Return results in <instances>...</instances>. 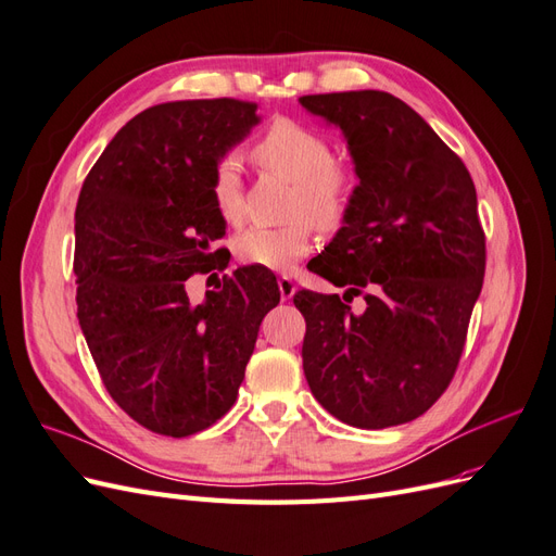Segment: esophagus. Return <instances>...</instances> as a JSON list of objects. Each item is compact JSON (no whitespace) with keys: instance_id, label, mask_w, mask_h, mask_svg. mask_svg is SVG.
<instances>
[{"instance_id":"34e87169","label":"esophagus","mask_w":556,"mask_h":556,"mask_svg":"<svg viewBox=\"0 0 556 556\" xmlns=\"http://www.w3.org/2000/svg\"><path fill=\"white\" fill-rule=\"evenodd\" d=\"M278 290H280L282 301H290L296 292V282L292 280V276H280L278 278Z\"/></svg>"}]
</instances>
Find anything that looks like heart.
<instances>
[{"mask_svg":"<svg viewBox=\"0 0 556 556\" xmlns=\"http://www.w3.org/2000/svg\"><path fill=\"white\" fill-rule=\"evenodd\" d=\"M257 164L268 174L292 182L280 227H250L233 239L237 257L245 264L290 271L308 255L313 227L319 231H339L355 204L359 174L348 160L333 157V146L319 129L278 117L264 129L252 148ZM211 199L217 215L227 225L243 220V180L237 157H223L211 176Z\"/></svg>","mask_w":556,"mask_h":556,"instance_id":"obj_1","label":"heart"}]
</instances>
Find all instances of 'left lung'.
Instances as JSON below:
<instances>
[{"label": "left lung", "instance_id": "left-lung-1", "mask_svg": "<svg viewBox=\"0 0 556 556\" xmlns=\"http://www.w3.org/2000/svg\"><path fill=\"white\" fill-rule=\"evenodd\" d=\"M299 102L343 129L359 174L345 227L308 264L348 292L294 294L306 317L304 374L341 422L406 425L452 382L482 290L476 185L459 155L392 94L331 92ZM359 293L367 311L355 316L344 301Z\"/></svg>", "mask_w": 556, "mask_h": 556}]
</instances>
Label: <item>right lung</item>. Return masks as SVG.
<instances>
[{"instance_id":"obj_1","label":"right lung","mask_w":556,"mask_h":556,"mask_svg":"<svg viewBox=\"0 0 556 556\" xmlns=\"http://www.w3.org/2000/svg\"><path fill=\"white\" fill-rule=\"evenodd\" d=\"M257 104L188 99L141 111L83 180L76 204V306L106 392L148 431L185 439L237 401L276 276L243 266L204 304L185 282L225 271V220L211 176L257 125Z\"/></svg>"}]
</instances>
